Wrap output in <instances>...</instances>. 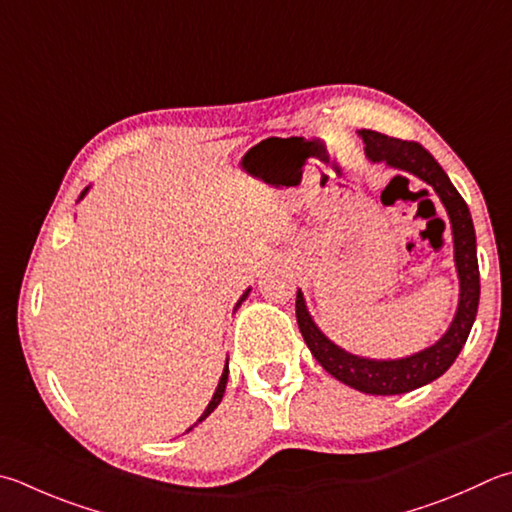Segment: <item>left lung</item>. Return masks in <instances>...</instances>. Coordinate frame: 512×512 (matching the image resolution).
I'll list each match as a JSON object with an SVG mask.
<instances>
[{"mask_svg":"<svg viewBox=\"0 0 512 512\" xmlns=\"http://www.w3.org/2000/svg\"><path fill=\"white\" fill-rule=\"evenodd\" d=\"M359 138L365 144L368 160L385 162L392 169L417 176L435 189L441 205L446 207L452 227V243H455V267L459 278V303L455 318H452L446 334L437 343L410 356H401V359H365V356L347 352L327 339L321 327L314 323L312 314L307 312L301 289L296 292V321L298 327H301L307 347H310L314 359L323 365L325 372H330L334 379H339L341 383L359 392L390 397V394L417 390L421 385L439 379L455 363L461 347L466 345L479 307L477 238L466 200L459 196L448 173L441 169L439 162L419 142L397 140L370 129H361Z\"/></svg>","mask_w":512,"mask_h":512,"instance_id":"8db88e82","label":"left lung"}]
</instances>
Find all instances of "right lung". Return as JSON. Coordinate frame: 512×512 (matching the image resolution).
Returning <instances> with one entry per match:
<instances>
[{
	"instance_id": "1",
	"label": "right lung",
	"mask_w": 512,
	"mask_h": 512,
	"mask_svg": "<svg viewBox=\"0 0 512 512\" xmlns=\"http://www.w3.org/2000/svg\"><path fill=\"white\" fill-rule=\"evenodd\" d=\"M86 194H89V187H86V189L82 191V194H80V200H82V198H84ZM249 292H252V287H247V289H245V292H243V296H240V301L236 303V307H240V303H243V301H245V298L249 296ZM236 307H234V310H236ZM227 376H229V365L225 363V370H223V374H220V381H218V388H216V392H214V397H211V401H209V406L205 408V412H202V414H200V419H198V421L194 423V426H191L189 430H194V428L198 426V423H200V421H205V419L209 417V414H211V412H214V410L218 408V403H220V401H223V394H225V388H227ZM189 430H187V432H189Z\"/></svg>"
}]
</instances>
